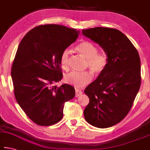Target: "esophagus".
<instances>
[{
  "label": "esophagus",
  "mask_w": 150,
  "mask_h": 150,
  "mask_svg": "<svg viewBox=\"0 0 150 150\" xmlns=\"http://www.w3.org/2000/svg\"><path fill=\"white\" fill-rule=\"evenodd\" d=\"M83 94V92L79 89H75V96L78 97Z\"/></svg>",
  "instance_id": "34e87169"
}]
</instances>
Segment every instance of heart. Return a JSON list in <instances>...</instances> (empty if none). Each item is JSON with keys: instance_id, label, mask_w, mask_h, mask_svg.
Instances as JSON below:
<instances>
[{"instance_id": "heart-1", "label": "heart", "mask_w": 150, "mask_h": 150, "mask_svg": "<svg viewBox=\"0 0 150 150\" xmlns=\"http://www.w3.org/2000/svg\"><path fill=\"white\" fill-rule=\"evenodd\" d=\"M75 49L81 56L86 59V66L89 67L93 72L100 73L107 67L108 64L107 54L98 53V49L93 43L84 40L79 43ZM69 52L66 49L62 52L60 56V66L65 70L69 68ZM92 77V73L90 71L83 73L71 72L65 75L64 80L66 83L75 88H81L91 82Z\"/></svg>"}]
</instances>
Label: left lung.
<instances>
[{
  "label": "left lung",
  "instance_id": "obj_1",
  "mask_svg": "<svg viewBox=\"0 0 150 150\" xmlns=\"http://www.w3.org/2000/svg\"><path fill=\"white\" fill-rule=\"evenodd\" d=\"M82 33L98 44L108 58L107 67L84 91L90 100L84 118L98 128L112 127L126 117L140 89L139 54L126 35L116 29L98 27Z\"/></svg>",
  "mask_w": 150,
  "mask_h": 150
}]
</instances>
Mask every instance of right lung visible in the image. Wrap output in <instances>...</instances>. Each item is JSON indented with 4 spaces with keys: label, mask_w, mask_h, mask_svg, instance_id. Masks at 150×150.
I'll return each instance as SVG.
<instances>
[{
    "label": "right lung",
    "mask_w": 150,
    "mask_h": 150,
    "mask_svg": "<svg viewBox=\"0 0 150 150\" xmlns=\"http://www.w3.org/2000/svg\"><path fill=\"white\" fill-rule=\"evenodd\" d=\"M80 31L56 24L37 26L21 40L13 59L12 76L14 95L28 117L40 126L57 123L63 117L64 103L75 95L74 87L60 81V56Z\"/></svg>",
    "instance_id": "add662e5"
}]
</instances>
